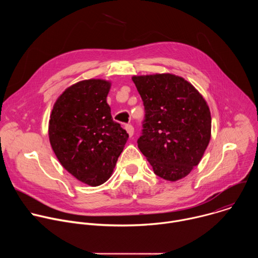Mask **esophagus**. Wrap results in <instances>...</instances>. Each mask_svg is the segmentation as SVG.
Masks as SVG:
<instances>
[{"instance_id":"34e87169","label":"esophagus","mask_w":258,"mask_h":258,"mask_svg":"<svg viewBox=\"0 0 258 258\" xmlns=\"http://www.w3.org/2000/svg\"><path fill=\"white\" fill-rule=\"evenodd\" d=\"M125 130H126L127 134L130 135V137H133V135H134V126L132 124H126L125 125Z\"/></svg>"}]
</instances>
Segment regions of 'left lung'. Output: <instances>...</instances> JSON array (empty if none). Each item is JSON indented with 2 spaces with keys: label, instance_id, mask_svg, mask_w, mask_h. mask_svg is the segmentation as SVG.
<instances>
[{
  "label": "left lung",
  "instance_id": "obj_1",
  "mask_svg": "<svg viewBox=\"0 0 258 258\" xmlns=\"http://www.w3.org/2000/svg\"><path fill=\"white\" fill-rule=\"evenodd\" d=\"M144 102L140 151L156 175L170 181L197 166L211 137L207 102L195 87L171 73L132 78Z\"/></svg>",
  "mask_w": 258,
  "mask_h": 258
}]
</instances>
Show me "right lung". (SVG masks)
I'll return each mask as SVG.
<instances>
[{
	"instance_id": "obj_1",
	"label": "right lung",
	"mask_w": 258,
	"mask_h": 258,
	"mask_svg": "<svg viewBox=\"0 0 258 258\" xmlns=\"http://www.w3.org/2000/svg\"><path fill=\"white\" fill-rule=\"evenodd\" d=\"M109 81L91 79L68 87L56 100L49 139L61 165L89 186L111 176L128 135L113 121L107 96Z\"/></svg>"
}]
</instances>
